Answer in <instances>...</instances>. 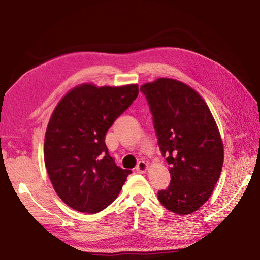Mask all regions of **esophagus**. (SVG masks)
Segmentation results:
<instances>
[{
	"instance_id": "34e87169",
	"label": "esophagus",
	"mask_w": 260,
	"mask_h": 260,
	"mask_svg": "<svg viewBox=\"0 0 260 260\" xmlns=\"http://www.w3.org/2000/svg\"><path fill=\"white\" fill-rule=\"evenodd\" d=\"M136 170H137V172H140V173H145L148 170V163L145 161H140L139 164H137Z\"/></svg>"
}]
</instances>
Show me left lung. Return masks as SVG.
Instances as JSON below:
<instances>
[{
  "mask_svg": "<svg viewBox=\"0 0 260 260\" xmlns=\"http://www.w3.org/2000/svg\"><path fill=\"white\" fill-rule=\"evenodd\" d=\"M153 115L171 182L158 191L164 208L190 214L208 201L221 174L223 144L207 103L182 81L157 78L141 86Z\"/></svg>",
  "mask_w": 260,
  "mask_h": 260,
  "instance_id": "1",
  "label": "left lung"
}]
</instances>
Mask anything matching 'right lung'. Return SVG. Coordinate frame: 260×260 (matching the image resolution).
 I'll use <instances>...</instances> for the list:
<instances>
[{"instance_id": "obj_1", "label": "right lung", "mask_w": 260, "mask_h": 260, "mask_svg": "<svg viewBox=\"0 0 260 260\" xmlns=\"http://www.w3.org/2000/svg\"><path fill=\"white\" fill-rule=\"evenodd\" d=\"M139 95V85L86 82L60 99L45 136V163L53 189L79 212L97 213L115 201L132 171L115 164L105 135Z\"/></svg>"}]
</instances>
